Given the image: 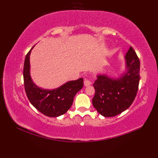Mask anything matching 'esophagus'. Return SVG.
<instances>
[{"mask_svg": "<svg viewBox=\"0 0 158 158\" xmlns=\"http://www.w3.org/2000/svg\"><path fill=\"white\" fill-rule=\"evenodd\" d=\"M84 84L85 86H88V85L92 84V81L89 80H85L84 82Z\"/></svg>", "mask_w": 158, "mask_h": 158, "instance_id": "esophagus-1", "label": "esophagus"}]
</instances>
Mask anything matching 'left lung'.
<instances>
[{
	"label": "left lung",
	"instance_id": "1",
	"mask_svg": "<svg viewBox=\"0 0 158 158\" xmlns=\"http://www.w3.org/2000/svg\"><path fill=\"white\" fill-rule=\"evenodd\" d=\"M127 72L114 80L105 75L98 76L94 87V107L106 117L116 116L125 111L135 100L140 82V60L132 47L126 56Z\"/></svg>",
	"mask_w": 158,
	"mask_h": 158
}]
</instances>
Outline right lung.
<instances>
[{"label":"right lung","instance_id":"add662e5","mask_svg":"<svg viewBox=\"0 0 158 158\" xmlns=\"http://www.w3.org/2000/svg\"><path fill=\"white\" fill-rule=\"evenodd\" d=\"M33 47L27 53L23 64V84L27 97L33 106L45 115L60 116L72 106L75 95L83 87L84 80L81 78L70 81L52 90L37 87L32 82L30 74V55Z\"/></svg>","mask_w":158,"mask_h":158}]
</instances>
